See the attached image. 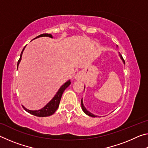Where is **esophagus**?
Masks as SVG:
<instances>
[{
	"instance_id": "1",
	"label": "esophagus",
	"mask_w": 148,
	"mask_h": 148,
	"mask_svg": "<svg viewBox=\"0 0 148 148\" xmlns=\"http://www.w3.org/2000/svg\"><path fill=\"white\" fill-rule=\"evenodd\" d=\"M74 78L77 80L81 79L82 78V74L81 73V72H79V73L76 74V75L74 77Z\"/></svg>"
}]
</instances>
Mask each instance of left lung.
I'll use <instances>...</instances> for the list:
<instances>
[{
  "instance_id": "left-lung-1",
  "label": "left lung",
  "mask_w": 148,
  "mask_h": 148,
  "mask_svg": "<svg viewBox=\"0 0 148 148\" xmlns=\"http://www.w3.org/2000/svg\"><path fill=\"white\" fill-rule=\"evenodd\" d=\"M119 57H120V58H121V59L122 60L123 62V63L125 64V61H124V59H123V57H122V56H121V55L120 54V53H119ZM84 89H85V87H84ZM81 104H82V110H83L84 113L86 114H87V116H91V117H99V116H95V115H94L93 114L91 113V112H89L88 110H87L86 108V107H85V106H84V103H83V100H82V101H81Z\"/></svg>"
}]
</instances>
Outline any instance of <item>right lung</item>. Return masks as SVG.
Returning <instances> with one entry per match:
<instances>
[{"instance_id":"1","label":"right lung","mask_w":148,"mask_h":148,"mask_svg":"<svg viewBox=\"0 0 148 148\" xmlns=\"http://www.w3.org/2000/svg\"><path fill=\"white\" fill-rule=\"evenodd\" d=\"M44 36H47V37H49V38H52V35L50 34H42L39 36H36V38H34V39L40 38V37H44ZM25 48V46L24 47V48L22 50L21 55H20V58L19 59L18 62H17V69H18V66L19 64V62L21 60V57H22V54H23V52L24 51ZM70 85H71V80H68L66 82L62 85V86L60 87L59 89L58 90V91L57 92V93L56 95L53 97V98L52 99L51 101H50L48 103H47L46 106L38 110H30L27 109L25 107L23 106L25 110L28 112V113L31 114L32 115H34V116H38V117H47V116H50L51 115H53L55 112H56V110L58 108V107L59 106V103H60V101H61L62 95L63 93V92L65 89H66L67 87H68Z\"/></svg>"}]
</instances>
